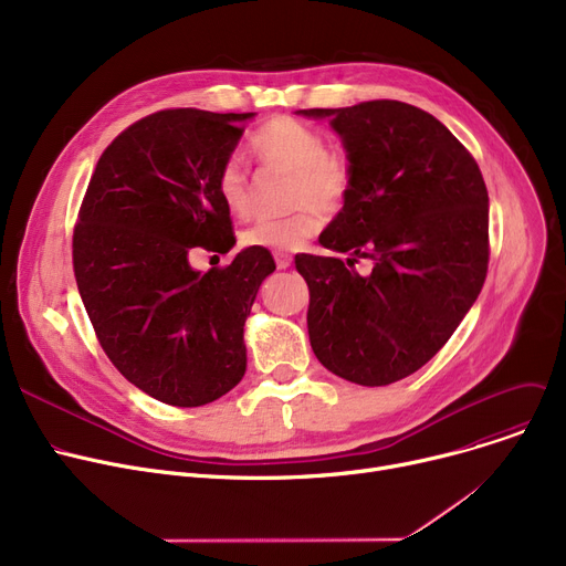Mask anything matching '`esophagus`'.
I'll list each match as a JSON object with an SVG mask.
<instances>
[{"mask_svg": "<svg viewBox=\"0 0 566 566\" xmlns=\"http://www.w3.org/2000/svg\"><path fill=\"white\" fill-rule=\"evenodd\" d=\"M275 263H277L280 271H286V268L291 265V254H286V252H277V254H275Z\"/></svg>", "mask_w": 566, "mask_h": 566, "instance_id": "34e87169", "label": "esophagus"}]
</instances>
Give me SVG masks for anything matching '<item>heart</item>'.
Instances as JSON below:
<instances>
[{
    "label": "heart",
    "instance_id": "1",
    "mask_svg": "<svg viewBox=\"0 0 566 566\" xmlns=\"http://www.w3.org/2000/svg\"><path fill=\"white\" fill-rule=\"evenodd\" d=\"M250 151L263 165L293 174L291 203L301 206L289 218L261 220L243 233V243L271 252L298 250L321 224L318 211L333 213L350 192V165L328 151L323 135L293 116H273L250 137ZM216 190L235 218L250 213V176L238 156H229L216 176Z\"/></svg>",
    "mask_w": 566,
    "mask_h": 566
}]
</instances>
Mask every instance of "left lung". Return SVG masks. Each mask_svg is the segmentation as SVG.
I'll list each match as a JSON object with an SVG mask.
<instances>
[{
  "mask_svg": "<svg viewBox=\"0 0 566 566\" xmlns=\"http://www.w3.org/2000/svg\"><path fill=\"white\" fill-rule=\"evenodd\" d=\"M331 118L350 192L318 243L350 259L295 254L310 286L318 363L358 385L424 367L478 301L489 268V192L465 146L429 112L399 101L301 109ZM373 261L363 279L346 264Z\"/></svg>",
  "mask_w": 566,
  "mask_h": 566,
  "instance_id": "left-lung-1",
  "label": "left lung"
}]
</instances>
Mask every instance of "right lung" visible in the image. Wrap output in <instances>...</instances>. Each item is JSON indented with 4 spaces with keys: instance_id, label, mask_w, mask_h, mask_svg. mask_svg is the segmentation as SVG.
<instances>
[{
    "instance_id": "right-lung-1",
    "label": "right lung",
    "mask_w": 566,
    "mask_h": 566,
    "mask_svg": "<svg viewBox=\"0 0 566 566\" xmlns=\"http://www.w3.org/2000/svg\"><path fill=\"white\" fill-rule=\"evenodd\" d=\"M252 116H144L105 148L80 208L73 268L98 342L135 388L169 406L211 403L245 376L243 325L275 261L245 248L201 273L190 252L235 245L216 176Z\"/></svg>"
}]
</instances>
